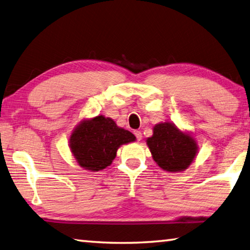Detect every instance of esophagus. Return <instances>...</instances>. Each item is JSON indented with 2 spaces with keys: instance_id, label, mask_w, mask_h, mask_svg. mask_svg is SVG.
I'll list each match as a JSON object with an SVG mask.
<instances>
[{
  "instance_id": "34e87169",
  "label": "esophagus",
  "mask_w": 250,
  "mask_h": 250,
  "mask_svg": "<svg viewBox=\"0 0 250 250\" xmlns=\"http://www.w3.org/2000/svg\"><path fill=\"white\" fill-rule=\"evenodd\" d=\"M134 134H135V136H136V140H138V141H141V140H142V133H141V131H134Z\"/></svg>"
}]
</instances>
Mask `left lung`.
<instances>
[{
  "mask_svg": "<svg viewBox=\"0 0 250 250\" xmlns=\"http://www.w3.org/2000/svg\"><path fill=\"white\" fill-rule=\"evenodd\" d=\"M146 144L155 163L172 173L187 170L198 154L195 136L169 121L155 125L153 135L146 139Z\"/></svg>",
  "mask_w": 250,
  "mask_h": 250,
  "instance_id": "left-lung-1",
  "label": "left lung"
}]
</instances>
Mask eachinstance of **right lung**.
Wrapping results in <instances>:
<instances>
[{
    "label": "right lung",
    "mask_w": 250,
    "mask_h": 250,
    "mask_svg": "<svg viewBox=\"0 0 250 250\" xmlns=\"http://www.w3.org/2000/svg\"><path fill=\"white\" fill-rule=\"evenodd\" d=\"M136 140L130 131L117 125L109 117L84 118L73 128L68 146L81 168L100 171L111 165L121 145Z\"/></svg>",
    "instance_id": "right-lung-1"
}]
</instances>
